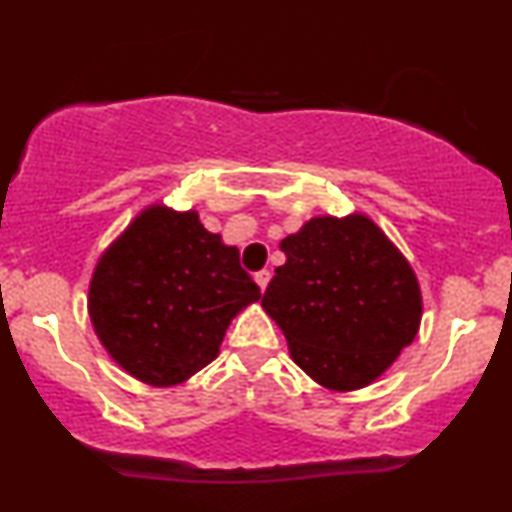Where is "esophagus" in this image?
<instances>
[{"label":"esophagus","instance_id":"34e87169","mask_svg":"<svg viewBox=\"0 0 512 512\" xmlns=\"http://www.w3.org/2000/svg\"><path fill=\"white\" fill-rule=\"evenodd\" d=\"M269 279H272V272H269V269H260V272H257V274H255V281H257V286H260V289H262V291H264V289H267Z\"/></svg>","mask_w":512,"mask_h":512}]
</instances>
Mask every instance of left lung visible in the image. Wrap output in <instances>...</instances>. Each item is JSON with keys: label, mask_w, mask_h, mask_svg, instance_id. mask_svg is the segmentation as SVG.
Segmentation results:
<instances>
[{"label": "left lung", "mask_w": 512, "mask_h": 512, "mask_svg": "<svg viewBox=\"0 0 512 512\" xmlns=\"http://www.w3.org/2000/svg\"><path fill=\"white\" fill-rule=\"evenodd\" d=\"M262 308L315 383L358 390L383 375L421 322L414 269L368 216H317L281 240Z\"/></svg>", "instance_id": "1"}]
</instances>
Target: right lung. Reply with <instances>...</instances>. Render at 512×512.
<instances>
[{"mask_svg": "<svg viewBox=\"0 0 512 512\" xmlns=\"http://www.w3.org/2000/svg\"><path fill=\"white\" fill-rule=\"evenodd\" d=\"M260 296L238 248L209 233L197 211L156 204L98 260L88 315L129 375L168 387L214 361L233 317Z\"/></svg>", "mask_w": 512, "mask_h": 512, "instance_id": "right-lung-1", "label": "right lung"}]
</instances>
